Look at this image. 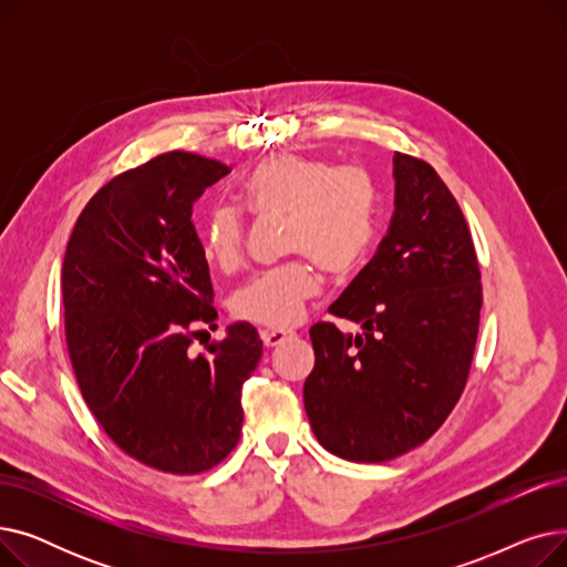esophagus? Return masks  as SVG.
<instances>
[{"instance_id":"1","label":"esophagus","mask_w":567,"mask_h":567,"mask_svg":"<svg viewBox=\"0 0 567 567\" xmlns=\"http://www.w3.org/2000/svg\"><path fill=\"white\" fill-rule=\"evenodd\" d=\"M291 336H293V331H289V329H264L261 331V340L266 347H278L285 340H289Z\"/></svg>"}]
</instances>
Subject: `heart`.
I'll list each match as a JSON object with an SVG mask.
<instances>
[{
  "instance_id": "obj_1",
  "label": "heart",
  "mask_w": 567,
  "mask_h": 567,
  "mask_svg": "<svg viewBox=\"0 0 567 567\" xmlns=\"http://www.w3.org/2000/svg\"><path fill=\"white\" fill-rule=\"evenodd\" d=\"M238 199L257 216H285V248L301 255L257 274L234 293L231 312L274 329H287L303 315L319 280L310 257L329 274L359 261L374 236L377 186L368 169L293 154L257 163ZM246 255V223L234 208H218L206 225V257L220 271H236Z\"/></svg>"
}]
</instances>
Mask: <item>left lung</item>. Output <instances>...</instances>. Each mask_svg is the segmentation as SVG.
<instances>
[{"mask_svg":"<svg viewBox=\"0 0 567 567\" xmlns=\"http://www.w3.org/2000/svg\"><path fill=\"white\" fill-rule=\"evenodd\" d=\"M393 176L389 234L329 308L361 333L310 329L306 413L323 449L349 462L425 443L462 398L478 340L481 266L457 199L421 158L395 152Z\"/></svg>","mask_w":567,"mask_h":567,"instance_id":"8db88e82","label":"left lung"}]
</instances>
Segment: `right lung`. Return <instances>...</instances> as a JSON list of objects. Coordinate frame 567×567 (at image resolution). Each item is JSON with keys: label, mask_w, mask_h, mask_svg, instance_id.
I'll use <instances>...</instances> for the list:
<instances>
[{"label": "right lung", "mask_w": 567, "mask_h": 567, "mask_svg": "<svg viewBox=\"0 0 567 567\" xmlns=\"http://www.w3.org/2000/svg\"><path fill=\"white\" fill-rule=\"evenodd\" d=\"M169 152L122 172L86 202L62 266L64 329L86 406L133 460L176 475L220 464L244 427L241 389L261 359L252 323L190 349L216 326L195 199L229 174Z\"/></svg>", "instance_id": "add662e5"}]
</instances>
